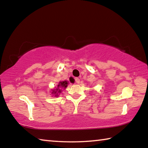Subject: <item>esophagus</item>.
Listing matches in <instances>:
<instances>
[{
    "instance_id": "34e87169",
    "label": "esophagus",
    "mask_w": 148,
    "mask_h": 148,
    "mask_svg": "<svg viewBox=\"0 0 148 148\" xmlns=\"http://www.w3.org/2000/svg\"><path fill=\"white\" fill-rule=\"evenodd\" d=\"M75 82H76V83L77 84H79V82H80L79 79L77 78V77H76V78H75Z\"/></svg>"
}]
</instances>
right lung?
<instances>
[{
    "label": "right lung",
    "instance_id": "obj_1",
    "mask_svg": "<svg viewBox=\"0 0 148 148\" xmlns=\"http://www.w3.org/2000/svg\"><path fill=\"white\" fill-rule=\"evenodd\" d=\"M69 84V81L68 80H64V81H60L59 82L58 85L56 89H53L51 90V95H54L55 97H59V95L60 93H61V92L62 91V89H65L66 88L67 86H68Z\"/></svg>",
    "mask_w": 148,
    "mask_h": 148
}]
</instances>
